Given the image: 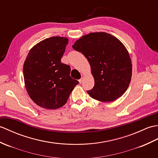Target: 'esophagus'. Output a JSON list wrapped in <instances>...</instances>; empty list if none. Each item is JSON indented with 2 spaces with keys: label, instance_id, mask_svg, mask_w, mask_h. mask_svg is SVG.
I'll list each match as a JSON object with an SVG mask.
<instances>
[{
  "label": "esophagus",
  "instance_id": "1",
  "mask_svg": "<svg viewBox=\"0 0 158 158\" xmlns=\"http://www.w3.org/2000/svg\"><path fill=\"white\" fill-rule=\"evenodd\" d=\"M83 80H84V77H83V76H82V77H81V78H80V79L78 80V81H79V82H80V84H81V83L83 82Z\"/></svg>",
  "mask_w": 158,
  "mask_h": 158
}]
</instances>
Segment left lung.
I'll return each mask as SVG.
<instances>
[{
  "label": "left lung",
  "instance_id": "left-lung-1",
  "mask_svg": "<svg viewBox=\"0 0 158 158\" xmlns=\"http://www.w3.org/2000/svg\"><path fill=\"white\" fill-rule=\"evenodd\" d=\"M85 56L94 80L93 88L87 93L93 99L111 102L127 90L132 76L131 59L124 45L106 32L85 35L72 45Z\"/></svg>",
  "mask_w": 158,
  "mask_h": 158
}]
</instances>
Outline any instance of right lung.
<instances>
[{
    "label": "right lung",
    "mask_w": 158,
    "mask_h": 158,
    "mask_svg": "<svg viewBox=\"0 0 158 158\" xmlns=\"http://www.w3.org/2000/svg\"><path fill=\"white\" fill-rule=\"evenodd\" d=\"M68 38L52 36L31 48L23 64V78L27 94L38 106L56 110L67 102L79 83L71 78V69L61 62Z\"/></svg>",
    "instance_id": "obj_1"
}]
</instances>
